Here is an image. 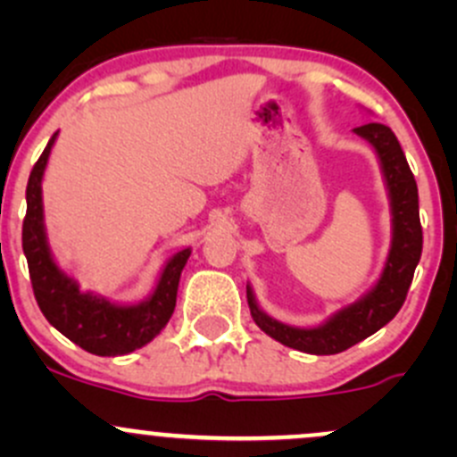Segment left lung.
I'll return each instance as SVG.
<instances>
[{"instance_id": "obj_1", "label": "left lung", "mask_w": 457, "mask_h": 457, "mask_svg": "<svg viewBox=\"0 0 457 457\" xmlns=\"http://www.w3.org/2000/svg\"><path fill=\"white\" fill-rule=\"evenodd\" d=\"M356 135H361L376 147L386 187H389L391 210H394V243H391L385 271L376 287L356 305L338 312L329 322L316 327V329H298V327L283 325V322L262 314L254 301V294L247 287V303H250V312L256 325L278 343L298 349V352L316 353V356H331V353H340L353 347L367 336L376 334L380 327H385L398 314L409 287H411L413 271H416L422 254L418 186L394 130L389 126L371 121L358 126Z\"/></svg>"}]
</instances>
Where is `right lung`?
Instances as JSON below:
<instances>
[{
  "mask_svg": "<svg viewBox=\"0 0 457 457\" xmlns=\"http://www.w3.org/2000/svg\"><path fill=\"white\" fill-rule=\"evenodd\" d=\"M54 137L57 132L41 152L37 163L32 165L29 186H26V219L24 228H21V247H24L26 261H29L32 292H35L37 305L46 320L72 343L95 356H123V353H130L150 343L168 325L174 305H177L179 278L190 258V250H183L170 258L154 294L141 305L121 307L112 305L104 298L81 294L75 280L68 278L54 265L48 243H46L41 177H44Z\"/></svg>",
  "mask_w": 457,
  "mask_h": 457,
  "instance_id": "1",
  "label": "right lung"
}]
</instances>
